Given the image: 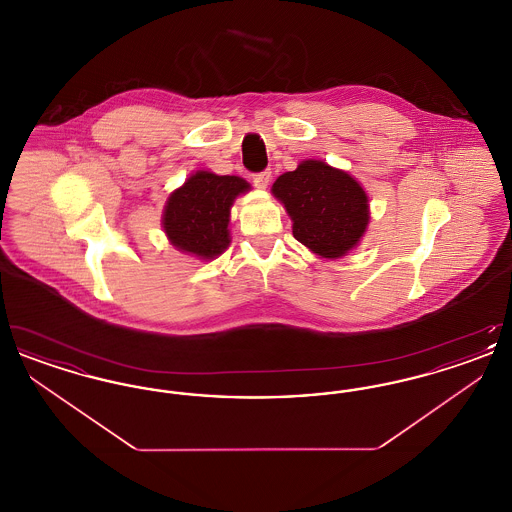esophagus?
Wrapping results in <instances>:
<instances>
[{
  "instance_id": "obj_1",
  "label": "esophagus",
  "mask_w": 512,
  "mask_h": 512,
  "mask_svg": "<svg viewBox=\"0 0 512 512\" xmlns=\"http://www.w3.org/2000/svg\"><path fill=\"white\" fill-rule=\"evenodd\" d=\"M268 182H270V172H255L253 174V184L257 186V188H267Z\"/></svg>"
}]
</instances>
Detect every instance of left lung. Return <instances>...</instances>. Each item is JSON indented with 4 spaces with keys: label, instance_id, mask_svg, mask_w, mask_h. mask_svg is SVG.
<instances>
[{
    "label": "left lung",
    "instance_id": "left-lung-1",
    "mask_svg": "<svg viewBox=\"0 0 512 512\" xmlns=\"http://www.w3.org/2000/svg\"><path fill=\"white\" fill-rule=\"evenodd\" d=\"M293 220V238L318 257L340 259L361 242L368 226V197L347 172L322 161H303L272 184Z\"/></svg>",
    "mask_w": 512,
    "mask_h": 512
}]
</instances>
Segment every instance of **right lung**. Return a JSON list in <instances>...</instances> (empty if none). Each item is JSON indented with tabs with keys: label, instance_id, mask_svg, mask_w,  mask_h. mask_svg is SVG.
Listing matches in <instances>:
<instances>
[{
	"label": "right lung",
	"instance_id": "add662e5",
	"mask_svg": "<svg viewBox=\"0 0 512 512\" xmlns=\"http://www.w3.org/2000/svg\"><path fill=\"white\" fill-rule=\"evenodd\" d=\"M240 176L197 171L174 190L163 213V230L171 244L203 261L215 259L230 245V207L249 192Z\"/></svg>",
	"mask_w": 512,
	"mask_h": 512
}]
</instances>
